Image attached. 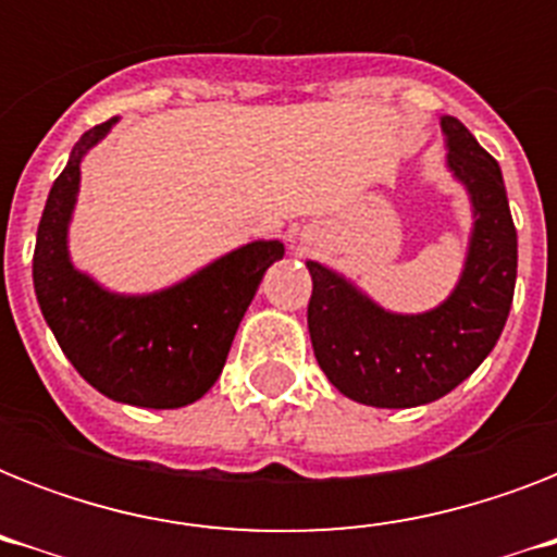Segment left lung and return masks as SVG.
Returning <instances> with one entry per match:
<instances>
[{
    "mask_svg": "<svg viewBox=\"0 0 557 557\" xmlns=\"http://www.w3.org/2000/svg\"><path fill=\"white\" fill-rule=\"evenodd\" d=\"M448 168L474 201V236L454 295L433 312L389 314L347 280L309 262L306 309L314 358L326 379L361 405L436 401L483 364L509 318L518 280V231L497 161L457 117H442Z\"/></svg>",
    "mask_w": 557,
    "mask_h": 557,
    "instance_id": "left-lung-1",
    "label": "left lung"
}]
</instances>
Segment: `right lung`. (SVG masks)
I'll list each match as a JSON object with an SVG mask.
<instances>
[{
  "instance_id": "obj_1",
  "label": "right lung",
  "mask_w": 557,
  "mask_h": 557,
  "mask_svg": "<svg viewBox=\"0 0 557 557\" xmlns=\"http://www.w3.org/2000/svg\"><path fill=\"white\" fill-rule=\"evenodd\" d=\"M91 126L48 193L34 248V292L74 370L103 396L135 407H185L213 387L236 326L283 243L236 248L178 286L147 297L109 295L65 251L83 152L112 129Z\"/></svg>"
}]
</instances>
